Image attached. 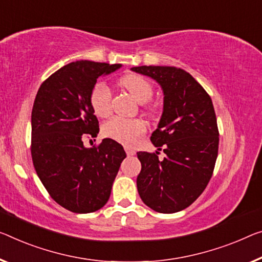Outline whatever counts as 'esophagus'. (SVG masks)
I'll return each instance as SVG.
<instances>
[{
	"label": "esophagus",
	"instance_id": "1",
	"mask_svg": "<svg viewBox=\"0 0 262 262\" xmlns=\"http://www.w3.org/2000/svg\"><path fill=\"white\" fill-rule=\"evenodd\" d=\"M125 152H126L127 156H135L136 155V151L132 150V148L128 147V146H125Z\"/></svg>",
	"mask_w": 262,
	"mask_h": 262
}]
</instances>
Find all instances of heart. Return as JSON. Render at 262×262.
<instances>
[{"label": "heart", "instance_id": "obj_1", "mask_svg": "<svg viewBox=\"0 0 262 262\" xmlns=\"http://www.w3.org/2000/svg\"><path fill=\"white\" fill-rule=\"evenodd\" d=\"M119 85L125 89L132 98L139 104L147 103L154 96V85L147 78L138 74H127L119 79ZM111 91L105 83L97 82L90 92V104L97 117L104 118L111 112ZM148 114H154L155 106H146ZM146 131V126L140 119L111 118L103 125V134L107 138L125 145L136 143L137 138Z\"/></svg>", "mask_w": 262, "mask_h": 262}]
</instances>
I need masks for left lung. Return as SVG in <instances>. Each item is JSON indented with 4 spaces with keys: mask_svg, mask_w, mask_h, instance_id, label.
Here are the masks:
<instances>
[{
    "mask_svg": "<svg viewBox=\"0 0 262 262\" xmlns=\"http://www.w3.org/2000/svg\"><path fill=\"white\" fill-rule=\"evenodd\" d=\"M154 78L164 92L163 115L151 142L166 157L138 152L142 171L137 188L145 205L176 213L198 199L210 182L219 147V131L210 95L180 68H131Z\"/></svg>",
    "mask_w": 262,
    "mask_h": 262,
    "instance_id": "obj_1",
    "label": "left lung"
}]
</instances>
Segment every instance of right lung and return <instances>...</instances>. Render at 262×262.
I'll return each mask as SVG.
<instances>
[{"instance_id":"add662e5","label":"right lung","mask_w":262,"mask_h":262,"mask_svg":"<svg viewBox=\"0 0 262 262\" xmlns=\"http://www.w3.org/2000/svg\"><path fill=\"white\" fill-rule=\"evenodd\" d=\"M122 64L77 61L41 84L31 112V157L39 180L56 203L74 213L102 208L111 194L123 146L105 138L85 147L83 139L99 132L90 104L92 86Z\"/></svg>"}]
</instances>
